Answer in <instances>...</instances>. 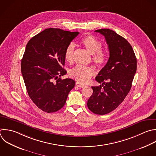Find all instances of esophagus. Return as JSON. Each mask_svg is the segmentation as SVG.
Segmentation results:
<instances>
[{
  "instance_id": "34e87169",
  "label": "esophagus",
  "mask_w": 156,
  "mask_h": 156,
  "mask_svg": "<svg viewBox=\"0 0 156 156\" xmlns=\"http://www.w3.org/2000/svg\"><path fill=\"white\" fill-rule=\"evenodd\" d=\"M76 85L78 87H80V88H83V87H85L86 86L85 85H84V84H83V83H80V82H78V81L76 82Z\"/></svg>"
}]
</instances>
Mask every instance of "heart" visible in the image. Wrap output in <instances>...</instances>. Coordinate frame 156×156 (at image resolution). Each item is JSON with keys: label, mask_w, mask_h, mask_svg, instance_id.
Wrapping results in <instances>:
<instances>
[{"label": "heart", "mask_w": 156, "mask_h": 156, "mask_svg": "<svg viewBox=\"0 0 156 156\" xmlns=\"http://www.w3.org/2000/svg\"><path fill=\"white\" fill-rule=\"evenodd\" d=\"M81 44L86 49L93 55V61L98 66H102L106 63L108 55L106 52L101 49L102 43L98 39L91 35H88L83 37ZM74 46L73 43L69 44L65 52V59L69 63L73 61ZM95 73L94 69L91 66L84 65H77L71 69V76L77 81L82 83L88 82Z\"/></svg>", "instance_id": "b5f03b06"}]
</instances>
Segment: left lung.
<instances>
[{
	"mask_svg": "<svg viewBox=\"0 0 156 156\" xmlns=\"http://www.w3.org/2000/svg\"><path fill=\"white\" fill-rule=\"evenodd\" d=\"M95 32L104 36L110 57L95 78L101 85L91 87L93 92L87 106L95 114L105 115L116 108L129 93L136 70V58L129 43L115 32L102 29Z\"/></svg>",
	"mask_w": 156,
	"mask_h": 156,
	"instance_id": "8db88e82",
	"label": "left lung"
}]
</instances>
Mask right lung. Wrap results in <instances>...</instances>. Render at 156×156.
I'll list each match as a JSON object with an SVG mask.
<instances>
[{
    "label": "right lung",
    "mask_w": 156,
    "mask_h": 156,
    "mask_svg": "<svg viewBox=\"0 0 156 156\" xmlns=\"http://www.w3.org/2000/svg\"><path fill=\"white\" fill-rule=\"evenodd\" d=\"M79 34L60 29H45L27 44L21 60V72L28 94L34 103L47 113L55 112L65 104L74 87L71 79H62L67 71L65 52ZM54 80H57L55 83Z\"/></svg>",
    "instance_id": "1"
}]
</instances>
